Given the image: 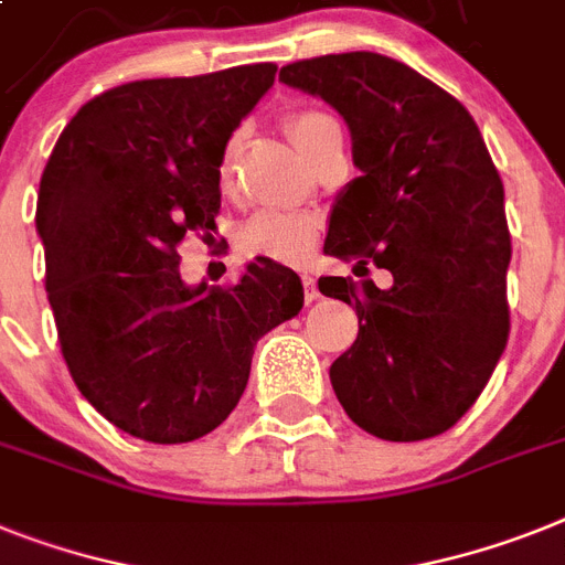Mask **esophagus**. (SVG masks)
Instances as JSON below:
<instances>
[{"mask_svg":"<svg viewBox=\"0 0 565 565\" xmlns=\"http://www.w3.org/2000/svg\"><path fill=\"white\" fill-rule=\"evenodd\" d=\"M300 279H302V288H306V302H315L317 297H320V291H317V279H315V274L302 271V274H300Z\"/></svg>","mask_w":565,"mask_h":565,"instance_id":"obj_1","label":"esophagus"}]
</instances>
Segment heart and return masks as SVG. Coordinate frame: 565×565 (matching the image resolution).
Instances as JSON below:
<instances>
[{
  "mask_svg": "<svg viewBox=\"0 0 565 565\" xmlns=\"http://www.w3.org/2000/svg\"><path fill=\"white\" fill-rule=\"evenodd\" d=\"M286 132L297 143L302 156L315 158L326 147L329 138L340 135V124L323 109L315 106H302L291 109L286 115ZM236 149H239V135H233L231 141L222 149L218 158V179L225 188L233 181V161H236ZM323 222L315 213H297V210H259L250 218L245 231H242V250L248 256H263L274 263L297 265L311 254V248L320 239Z\"/></svg>",
  "mask_w": 565,
  "mask_h": 565,
  "instance_id": "1",
  "label": "heart"
}]
</instances>
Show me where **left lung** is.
I'll return each mask as SVG.
<instances>
[{
  "mask_svg": "<svg viewBox=\"0 0 565 565\" xmlns=\"http://www.w3.org/2000/svg\"><path fill=\"white\" fill-rule=\"evenodd\" d=\"M279 81L343 115L361 170L338 195L323 254L377 265L393 288L320 277L358 311L329 370L347 416L386 441L450 430L491 381L508 332L505 190L470 111L416 68L372 51L282 65Z\"/></svg>",
  "mask_w": 565,
  "mask_h": 565,
  "instance_id": "obj_1",
  "label": "left lung"
}]
</instances>
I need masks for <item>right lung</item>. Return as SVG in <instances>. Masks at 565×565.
Instances as JSON below:
<instances>
[{"label":"right lung","instance_id":"1","mask_svg":"<svg viewBox=\"0 0 565 565\" xmlns=\"http://www.w3.org/2000/svg\"><path fill=\"white\" fill-rule=\"evenodd\" d=\"M274 63L161 77L92 97L42 170L36 231L63 361L92 407L135 439L195 441L239 404L256 340L302 309L271 259L233 286L188 288L179 245L210 236L218 158L274 86Z\"/></svg>","mask_w":565,"mask_h":565}]
</instances>
